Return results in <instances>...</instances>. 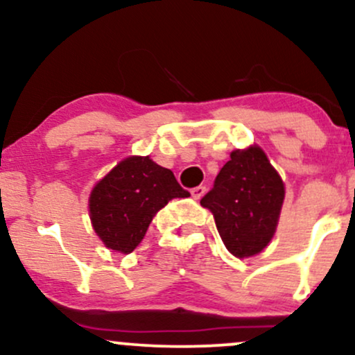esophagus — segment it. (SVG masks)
I'll list each match as a JSON object with an SVG mask.
<instances>
[{
    "label": "esophagus",
    "mask_w": 355,
    "mask_h": 355,
    "mask_svg": "<svg viewBox=\"0 0 355 355\" xmlns=\"http://www.w3.org/2000/svg\"><path fill=\"white\" fill-rule=\"evenodd\" d=\"M205 191H207V189L203 185L195 187V189H191V197H193L195 200H200L203 195H205Z\"/></svg>",
    "instance_id": "esophagus-1"
}]
</instances>
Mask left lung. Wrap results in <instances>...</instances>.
Instances as JSON below:
<instances>
[{"label":"left lung","instance_id":"obj_1","mask_svg":"<svg viewBox=\"0 0 355 355\" xmlns=\"http://www.w3.org/2000/svg\"><path fill=\"white\" fill-rule=\"evenodd\" d=\"M284 198L282 177L254 144L230 153L200 205L214 215L227 250L237 259H248L274 239Z\"/></svg>","mask_w":355,"mask_h":355}]
</instances>
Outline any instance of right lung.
<instances>
[{
  "mask_svg": "<svg viewBox=\"0 0 355 355\" xmlns=\"http://www.w3.org/2000/svg\"><path fill=\"white\" fill-rule=\"evenodd\" d=\"M190 197L172 170L152 158L132 155L95 183L88 197L92 227L103 245L132 254L144 240L155 215L172 198Z\"/></svg>",
  "mask_w": 355,
  "mask_h": 355,
  "instance_id": "right-lung-1",
  "label": "right lung"
}]
</instances>
